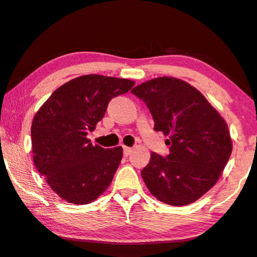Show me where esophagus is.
<instances>
[{
  "instance_id": "1",
  "label": "esophagus",
  "mask_w": 257,
  "mask_h": 257,
  "mask_svg": "<svg viewBox=\"0 0 257 257\" xmlns=\"http://www.w3.org/2000/svg\"><path fill=\"white\" fill-rule=\"evenodd\" d=\"M132 148H129V147H123V154H124V156H128V155H131L132 154Z\"/></svg>"
}]
</instances>
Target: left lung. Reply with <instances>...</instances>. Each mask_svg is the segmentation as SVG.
<instances>
[{
  "mask_svg": "<svg viewBox=\"0 0 257 257\" xmlns=\"http://www.w3.org/2000/svg\"><path fill=\"white\" fill-rule=\"evenodd\" d=\"M132 93L148 105L154 129L169 138L167 159L152 153L142 169L147 188L169 206L195 202L216 184L231 155L227 122L202 93L180 78H153Z\"/></svg>",
  "mask_w": 257,
  "mask_h": 257,
  "instance_id": "1",
  "label": "left lung"
}]
</instances>
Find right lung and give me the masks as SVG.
Returning a JSON list of instances; mask_svg holds the SVG:
<instances>
[{
  "label": "right lung",
  "mask_w": 257,
  "mask_h": 257,
  "mask_svg": "<svg viewBox=\"0 0 257 257\" xmlns=\"http://www.w3.org/2000/svg\"><path fill=\"white\" fill-rule=\"evenodd\" d=\"M135 84L128 78L89 74L57 88L32 123L33 160L53 191L68 203L88 204L110 186L122 147L104 149L87 138L112 97Z\"/></svg>",
  "instance_id": "right-lung-1"
}]
</instances>
